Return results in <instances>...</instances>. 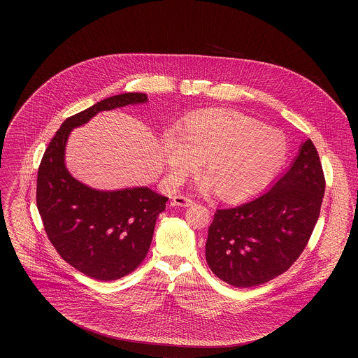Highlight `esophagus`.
<instances>
[{
  "label": "esophagus",
  "mask_w": 358,
  "mask_h": 358,
  "mask_svg": "<svg viewBox=\"0 0 358 358\" xmlns=\"http://www.w3.org/2000/svg\"><path fill=\"white\" fill-rule=\"evenodd\" d=\"M171 201H173V205H177V206H190V205L194 204V201L192 199L181 196V194L174 196Z\"/></svg>",
  "instance_id": "esophagus-1"
}]
</instances>
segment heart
<instances>
[{"label":"heart","mask_w":358,"mask_h":358,"mask_svg":"<svg viewBox=\"0 0 358 358\" xmlns=\"http://www.w3.org/2000/svg\"><path fill=\"white\" fill-rule=\"evenodd\" d=\"M287 155L279 131L231 110H208L190 115L180 131H168L161 157L173 181L196 171L204 159L208 174L201 187L215 185L228 200L251 196L263 187Z\"/></svg>","instance_id":"heart-1"}]
</instances>
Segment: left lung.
I'll return each instance as SVG.
<instances>
[{
    "mask_svg": "<svg viewBox=\"0 0 358 358\" xmlns=\"http://www.w3.org/2000/svg\"><path fill=\"white\" fill-rule=\"evenodd\" d=\"M324 194L320 155L307 139L289 169L264 193L216 210L205 245L212 273L245 289L287 271L313 234Z\"/></svg>",
    "mask_w": 358,
    "mask_h": 358,
    "instance_id": "obj_1",
    "label": "left lung"
}]
</instances>
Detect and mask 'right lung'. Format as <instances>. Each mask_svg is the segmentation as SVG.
<instances>
[{
	"instance_id": "1",
	"label": "right lung",
	"mask_w": 358,
	"mask_h": 358,
	"mask_svg": "<svg viewBox=\"0 0 358 358\" xmlns=\"http://www.w3.org/2000/svg\"><path fill=\"white\" fill-rule=\"evenodd\" d=\"M148 102L142 92L110 96L63 122L37 171V209L53 247L90 278L108 282L133 273L148 254L168 197L148 187L99 190L78 181L66 165L69 134L101 111Z\"/></svg>"
}]
</instances>
